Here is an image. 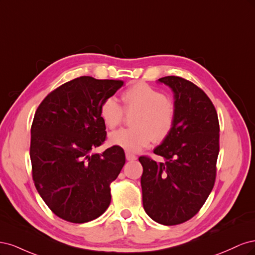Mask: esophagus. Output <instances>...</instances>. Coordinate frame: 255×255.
<instances>
[{
    "instance_id": "34e87169",
    "label": "esophagus",
    "mask_w": 255,
    "mask_h": 255,
    "mask_svg": "<svg viewBox=\"0 0 255 255\" xmlns=\"http://www.w3.org/2000/svg\"><path fill=\"white\" fill-rule=\"evenodd\" d=\"M126 158L128 161H132V160H136L137 159V157L135 155H133V154H130V153H126Z\"/></svg>"
}]
</instances>
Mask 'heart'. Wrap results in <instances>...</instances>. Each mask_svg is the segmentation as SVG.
Returning <instances> with one entry per match:
<instances>
[{"instance_id":"b5f03b06","label":"heart","mask_w":255,"mask_h":255,"mask_svg":"<svg viewBox=\"0 0 255 255\" xmlns=\"http://www.w3.org/2000/svg\"><path fill=\"white\" fill-rule=\"evenodd\" d=\"M127 113H135L133 128L116 130L109 137L110 143L128 152H139L155 139L164 140L174 125V109L160 90L145 83H137L122 94ZM125 111L117 99L110 97L100 106V117L106 128H117L123 120Z\"/></svg>"}]
</instances>
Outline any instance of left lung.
Here are the masks:
<instances>
[{"mask_svg": "<svg viewBox=\"0 0 255 255\" xmlns=\"http://www.w3.org/2000/svg\"><path fill=\"white\" fill-rule=\"evenodd\" d=\"M158 82L173 91L174 125L154 149L164 163L139 157L142 204L154 221L175 226L194 217L214 187L219 121L210 98L194 83L179 76Z\"/></svg>", "mask_w": 255, "mask_h": 255, "instance_id": "8db88e82", "label": "left lung"}]
</instances>
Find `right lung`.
Returning <instances> with one entry per match:
<instances>
[{
    "mask_svg": "<svg viewBox=\"0 0 255 255\" xmlns=\"http://www.w3.org/2000/svg\"><path fill=\"white\" fill-rule=\"evenodd\" d=\"M122 81L81 76L44 98L30 128L29 156L37 191L59 218L84 223L111 204V187L126 164L119 146L94 153L106 138L100 117L105 99Z\"/></svg>",
    "mask_w": 255,
    "mask_h": 255,
    "instance_id": "right-lung-1",
    "label": "right lung"
}]
</instances>
